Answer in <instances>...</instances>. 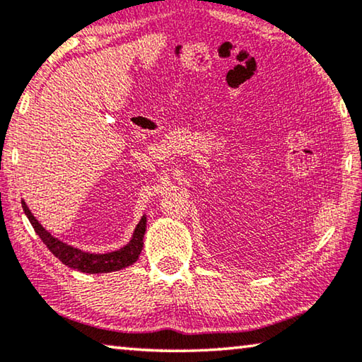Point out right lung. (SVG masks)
I'll list each match as a JSON object with an SVG mask.
<instances>
[{"label":"right lung","mask_w":362,"mask_h":362,"mask_svg":"<svg viewBox=\"0 0 362 362\" xmlns=\"http://www.w3.org/2000/svg\"><path fill=\"white\" fill-rule=\"evenodd\" d=\"M22 207H23V212H25V216L30 220V223H32V226L35 228L36 235L41 238V241L46 244V247L51 250V252L56 255L64 265L73 269H78V272L89 273V274L118 272V269H122L132 265V263H136L140 252H142L144 235L146 230V216L140 218L136 230L132 233L131 241L127 243L124 247L113 250V252H107V254H90V252H84L81 249L73 247L70 244H65L64 241L57 240V238H54L51 233H49L45 226L35 218L32 211L28 209V206L25 204V201L23 199H22Z\"/></svg>","instance_id":"right-lung-1"}]
</instances>
